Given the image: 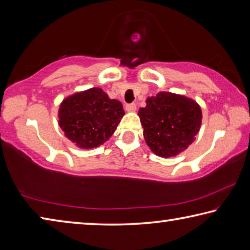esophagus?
<instances>
[{
  "label": "esophagus",
  "mask_w": 250,
  "mask_h": 250,
  "mask_svg": "<svg viewBox=\"0 0 250 250\" xmlns=\"http://www.w3.org/2000/svg\"><path fill=\"white\" fill-rule=\"evenodd\" d=\"M125 108L128 112H134L135 109H137V105H135L134 104H125Z\"/></svg>",
  "instance_id": "34e87169"
}]
</instances>
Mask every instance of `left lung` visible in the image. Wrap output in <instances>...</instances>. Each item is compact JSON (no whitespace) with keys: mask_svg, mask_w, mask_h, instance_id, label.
I'll return each instance as SVG.
<instances>
[{"mask_svg":"<svg viewBox=\"0 0 250 250\" xmlns=\"http://www.w3.org/2000/svg\"><path fill=\"white\" fill-rule=\"evenodd\" d=\"M146 103L138 116L150 150L162 158H171L188 149L201 129L200 104L188 97L167 91L149 97Z\"/></svg>","mask_w":250,"mask_h":250,"instance_id":"1","label":"left lung"}]
</instances>
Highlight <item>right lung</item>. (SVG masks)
Here are the masks:
<instances>
[{"instance_id": "obj_1", "label": "right lung", "mask_w": 250, "mask_h": 250, "mask_svg": "<svg viewBox=\"0 0 250 250\" xmlns=\"http://www.w3.org/2000/svg\"><path fill=\"white\" fill-rule=\"evenodd\" d=\"M124 116L119 100L110 99L101 88L94 87L75 92L62 101L58 125L76 146L88 150L108 141Z\"/></svg>"}]
</instances>
